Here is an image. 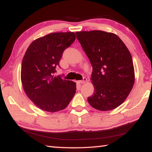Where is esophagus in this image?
Returning <instances> with one entry per match:
<instances>
[{"label": "esophagus", "instance_id": "esophagus-1", "mask_svg": "<svg viewBox=\"0 0 152 152\" xmlns=\"http://www.w3.org/2000/svg\"><path fill=\"white\" fill-rule=\"evenodd\" d=\"M86 80H87L86 78H85V77H84L83 80H78V81H77V82H78V84H84V83H85V82H86Z\"/></svg>", "mask_w": 152, "mask_h": 152}]
</instances>
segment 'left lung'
I'll use <instances>...</instances> for the list:
<instances>
[{"mask_svg":"<svg viewBox=\"0 0 152 152\" xmlns=\"http://www.w3.org/2000/svg\"><path fill=\"white\" fill-rule=\"evenodd\" d=\"M76 34L92 66L94 91L88 97V103L101 111L115 109L127 99L134 84L129 51L114 33L95 30Z\"/></svg>","mask_w":152,"mask_h":152,"instance_id":"left-lung-1","label":"left lung"}]
</instances>
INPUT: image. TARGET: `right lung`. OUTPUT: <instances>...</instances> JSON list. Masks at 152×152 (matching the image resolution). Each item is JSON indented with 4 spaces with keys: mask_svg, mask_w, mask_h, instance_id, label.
Instances as JSON below:
<instances>
[{
    "mask_svg": "<svg viewBox=\"0 0 152 152\" xmlns=\"http://www.w3.org/2000/svg\"><path fill=\"white\" fill-rule=\"evenodd\" d=\"M75 39L73 32L50 33L33 41L25 53L20 74L23 87L43 110L64 109L76 93L75 82L54 76L63 52Z\"/></svg>",
    "mask_w": 152,
    "mask_h": 152,
    "instance_id": "obj_1",
    "label": "right lung"
}]
</instances>
